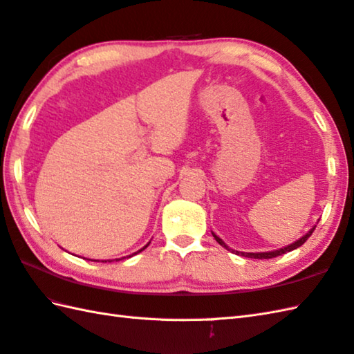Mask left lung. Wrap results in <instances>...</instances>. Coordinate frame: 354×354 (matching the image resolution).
Wrapping results in <instances>:
<instances>
[{
    "mask_svg": "<svg viewBox=\"0 0 354 354\" xmlns=\"http://www.w3.org/2000/svg\"><path fill=\"white\" fill-rule=\"evenodd\" d=\"M317 228V227H315ZM315 228H312L309 232H307V234L304 236V237H301L299 240H297L295 243H292V245H289V246H286V248H281V250H278V251H270V252H240V251H232V250H230V248L225 245L223 242H222V239H219L217 237L216 234H213V237L216 239V242L219 243V245H222L223 248H227L228 251H231V252H234V254H237V255H243V257H250V259H274V257H277V255H283V254H286V252H290V251H293V250H297V248H299L301 246L307 239H309L310 236H312V232L315 231Z\"/></svg>",
    "mask_w": 354,
    "mask_h": 354,
    "instance_id": "left-lung-1",
    "label": "left lung"
}]
</instances>
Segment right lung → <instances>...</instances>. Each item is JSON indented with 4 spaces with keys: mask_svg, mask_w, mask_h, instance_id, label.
I'll return each mask as SVG.
<instances>
[{
    "mask_svg": "<svg viewBox=\"0 0 354 354\" xmlns=\"http://www.w3.org/2000/svg\"><path fill=\"white\" fill-rule=\"evenodd\" d=\"M147 246H149V243H147V245H146L145 248H141V250H140V251H137V252H141L142 250H146V248H147ZM137 252H135V254H137ZM129 257H131V255H129ZM118 260H120V259H118ZM104 263H106V260H104Z\"/></svg>",
    "mask_w": 354,
    "mask_h": 354,
    "instance_id": "1",
    "label": "right lung"
}]
</instances>
